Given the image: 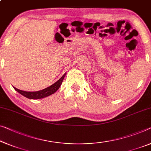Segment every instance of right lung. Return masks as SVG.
Wrapping results in <instances>:
<instances>
[{"instance_id": "right-lung-1", "label": "right lung", "mask_w": 151, "mask_h": 151, "mask_svg": "<svg viewBox=\"0 0 151 151\" xmlns=\"http://www.w3.org/2000/svg\"><path fill=\"white\" fill-rule=\"evenodd\" d=\"M66 76V73L63 75L61 78H60L58 81H56L55 83H53V85H51V86H49L47 88L40 90V91H22V90L18 89L17 88L14 87L15 90L19 93L21 95L24 96V97H26L27 98L29 99H33V100H37V99H41L43 98L47 97V96L52 95L56 91H58V89L60 88V87L61 86L63 80Z\"/></svg>"}]
</instances>
